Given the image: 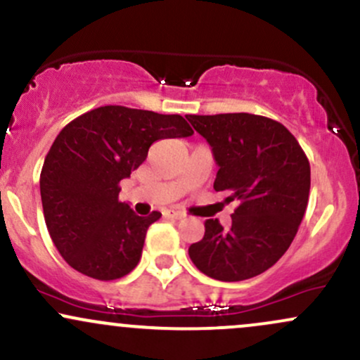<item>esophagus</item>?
Segmentation results:
<instances>
[{
    "instance_id": "34e87169",
    "label": "esophagus",
    "mask_w": 360,
    "mask_h": 360,
    "mask_svg": "<svg viewBox=\"0 0 360 360\" xmlns=\"http://www.w3.org/2000/svg\"><path fill=\"white\" fill-rule=\"evenodd\" d=\"M165 217H167V219H172V220H181V219H184V213L176 212V210H167L165 212Z\"/></svg>"
}]
</instances>
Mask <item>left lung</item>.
I'll use <instances>...</instances> for the list:
<instances>
[{"instance_id":"8db88e82","label":"left lung","mask_w":360,"mask_h":360,"mask_svg":"<svg viewBox=\"0 0 360 360\" xmlns=\"http://www.w3.org/2000/svg\"><path fill=\"white\" fill-rule=\"evenodd\" d=\"M186 120L219 165L213 189L238 203L227 231L217 219L205 222L189 258L215 280L252 278L274 266L297 234L309 200V160L289 129L270 117L232 112Z\"/></svg>"}]
</instances>
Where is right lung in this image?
I'll return each mask as SVG.
<instances>
[{
	"instance_id": "add662e5",
	"label": "right lung",
	"mask_w": 360,
	"mask_h": 360,
	"mask_svg": "<svg viewBox=\"0 0 360 360\" xmlns=\"http://www.w3.org/2000/svg\"><path fill=\"white\" fill-rule=\"evenodd\" d=\"M179 114L104 105L59 131L41 172L47 231L65 262L96 280L128 275L141 258L148 227L162 217H138L120 201V183L147 159L150 145L191 136Z\"/></svg>"
}]
</instances>
